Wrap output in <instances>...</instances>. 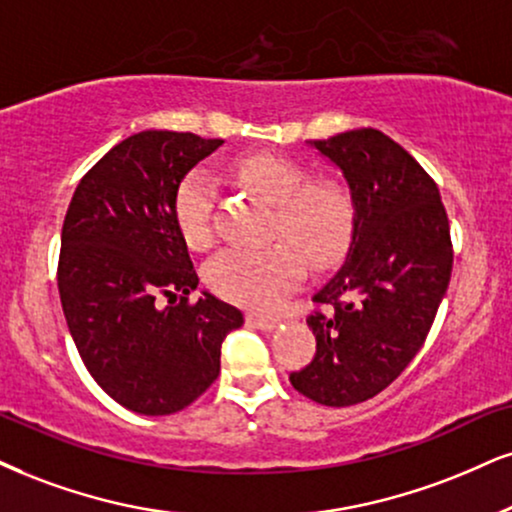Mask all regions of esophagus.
Masks as SVG:
<instances>
[{
	"mask_svg": "<svg viewBox=\"0 0 512 512\" xmlns=\"http://www.w3.org/2000/svg\"><path fill=\"white\" fill-rule=\"evenodd\" d=\"M246 323H249L251 327H256V330L270 332V330H275L280 320L268 318V315H261V313H249V315H246Z\"/></svg>",
	"mask_w": 512,
	"mask_h": 512,
	"instance_id": "esophagus-1",
	"label": "esophagus"
}]
</instances>
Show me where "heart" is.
Listing matches in <instances>:
<instances>
[{
	"mask_svg": "<svg viewBox=\"0 0 512 512\" xmlns=\"http://www.w3.org/2000/svg\"><path fill=\"white\" fill-rule=\"evenodd\" d=\"M239 182L275 206L266 249H225L208 263V287L232 304L273 311L304 280V258L325 268L344 254L353 230L349 192L332 180H313L304 166L277 154H249L235 163ZM218 187L204 168L192 170L175 192V220L192 249L216 237Z\"/></svg>",
	"mask_w": 512,
	"mask_h": 512,
	"instance_id": "1",
	"label": "heart"
}]
</instances>
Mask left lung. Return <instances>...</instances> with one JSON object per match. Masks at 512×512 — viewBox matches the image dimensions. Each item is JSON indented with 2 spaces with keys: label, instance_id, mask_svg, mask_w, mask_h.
I'll return each mask as SVG.
<instances>
[{
  "label": "left lung",
  "instance_id": "8db88e82",
  "mask_svg": "<svg viewBox=\"0 0 512 512\" xmlns=\"http://www.w3.org/2000/svg\"><path fill=\"white\" fill-rule=\"evenodd\" d=\"M342 170L353 204L344 266L308 315L315 356L289 375L323 406H353L387 389L425 344L451 280L453 246L439 187L401 144L375 128L311 140Z\"/></svg>",
  "mask_w": 512,
  "mask_h": 512
}]
</instances>
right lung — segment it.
Returning <instances> with one entry per match:
<instances>
[{
	"instance_id": "add662e5",
	"label": "right lung",
	"mask_w": 512,
	"mask_h": 512,
	"mask_svg": "<svg viewBox=\"0 0 512 512\" xmlns=\"http://www.w3.org/2000/svg\"><path fill=\"white\" fill-rule=\"evenodd\" d=\"M220 144L137 132L87 170L63 220L56 280L75 349L94 382L140 415L197 401L216 382L227 332L244 325L208 292L189 304L199 277L175 220L180 182Z\"/></svg>"
}]
</instances>
